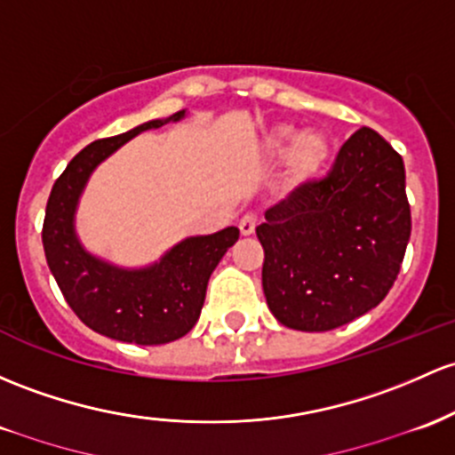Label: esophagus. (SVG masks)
Returning <instances> with one entry per match:
<instances>
[{
	"label": "esophagus",
	"mask_w": 455,
	"mask_h": 455,
	"mask_svg": "<svg viewBox=\"0 0 455 455\" xmlns=\"http://www.w3.org/2000/svg\"><path fill=\"white\" fill-rule=\"evenodd\" d=\"M254 227H257V218H254L252 213H246V216L239 220V233H242L243 237L252 235Z\"/></svg>",
	"instance_id": "1"
}]
</instances>
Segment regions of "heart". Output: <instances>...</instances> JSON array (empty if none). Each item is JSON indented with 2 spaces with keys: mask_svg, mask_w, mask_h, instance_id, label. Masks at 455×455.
I'll list each match as a JSON object with an SVG mask.
<instances>
[{
  "mask_svg": "<svg viewBox=\"0 0 455 455\" xmlns=\"http://www.w3.org/2000/svg\"><path fill=\"white\" fill-rule=\"evenodd\" d=\"M261 151L269 159L284 157L281 188L291 194L322 177L331 162L332 144L322 132L298 133L293 124L278 123L263 133Z\"/></svg>",
  "mask_w": 455,
  "mask_h": 455,
  "instance_id": "heart-1",
  "label": "heart"
}]
</instances>
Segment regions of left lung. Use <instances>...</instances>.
I'll return each instance as SVG.
<instances>
[{
    "instance_id": "left-lung-1",
    "label": "left lung",
    "mask_w": 455,
    "mask_h": 455,
    "mask_svg": "<svg viewBox=\"0 0 455 455\" xmlns=\"http://www.w3.org/2000/svg\"><path fill=\"white\" fill-rule=\"evenodd\" d=\"M257 237L263 293L283 326L323 332L365 315L395 283L411 239L402 155L358 129L328 177L267 209Z\"/></svg>"
}]
</instances>
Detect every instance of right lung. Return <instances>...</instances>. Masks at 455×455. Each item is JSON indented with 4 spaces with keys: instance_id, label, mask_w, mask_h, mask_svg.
Instances as JSON below:
<instances>
[{
    "instance_id": "right-lung-1",
    "label": "right lung",
    "mask_w": 455,
    "mask_h": 455,
    "mask_svg": "<svg viewBox=\"0 0 455 455\" xmlns=\"http://www.w3.org/2000/svg\"><path fill=\"white\" fill-rule=\"evenodd\" d=\"M183 116L186 109L138 124L121 136L94 140L75 155L49 194L43 224L49 269L75 315L94 332L116 341L162 346L192 331L201 317L209 276L239 237L235 227L213 235L186 237L147 267H118L94 257L79 242L75 213L94 168L138 133Z\"/></svg>"
}]
</instances>
